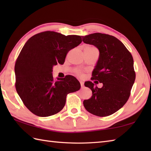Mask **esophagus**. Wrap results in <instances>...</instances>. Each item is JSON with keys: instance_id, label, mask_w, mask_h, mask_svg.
I'll return each mask as SVG.
<instances>
[{"instance_id": "1", "label": "esophagus", "mask_w": 151, "mask_h": 151, "mask_svg": "<svg viewBox=\"0 0 151 151\" xmlns=\"http://www.w3.org/2000/svg\"><path fill=\"white\" fill-rule=\"evenodd\" d=\"M80 83H81V88H84V82L82 81H80Z\"/></svg>"}]
</instances>
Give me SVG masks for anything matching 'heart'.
Here are the masks:
<instances>
[{
	"mask_svg": "<svg viewBox=\"0 0 151 151\" xmlns=\"http://www.w3.org/2000/svg\"><path fill=\"white\" fill-rule=\"evenodd\" d=\"M88 47H90V46H88ZM75 73L76 74V75L81 76V77H82V76H84V74H83V73L81 72V70H76Z\"/></svg>",
	"mask_w": 151,
	"mask_h": 151,
	"instance_id": "b5f03b06",
	"label": "heart"
}]
</instances>
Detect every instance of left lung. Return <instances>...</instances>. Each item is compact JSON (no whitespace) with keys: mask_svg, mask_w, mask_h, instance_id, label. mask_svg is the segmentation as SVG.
I'll list each match as a JSON object with an SVG mask.
<instances>
[{"mask_svg":"<svg viewBox=\"0 0 151 151\" xmlns=\"http://www.w3.org/2000/svg\"><path fill=\"white\" fill-rule=\"evenodd\" d=\"M82 37L84 43L93 45L99 50L92 77L103 84L98 88L92 82H85L86 87L91 89L92 97L83 104L89 113L106 117L118 111L129 100L136 79L133 58L124 44L113 36L94 33Z\"/></svg>","mask_w":151,"mask_h":151,"instance_id":"8db88e82","label":"left lung"}]
</instances>
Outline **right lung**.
I'll return each instance as SVG.
<instances>
[{
    "label": "right lung",
    "mask_w": 151,
    "mask_h": 151,
    "mask_svg": "<svg viewBox=\"0 0 151 151\" xmlns=\"http://www.w3.org/2000/svg\"><path fill=\"white\" fill-rule=\"evenodd\" d=\"M82 42L80 36H65L53 31L34 35L19 54L15 65V88L32 113L40 117L53 115L62 110L69 93L78 91L81 84L68 75L54 80L52 67L63 64L70 50Z\"/></svg>",
    "instance_id": "add662e5"
}]
</instances>
